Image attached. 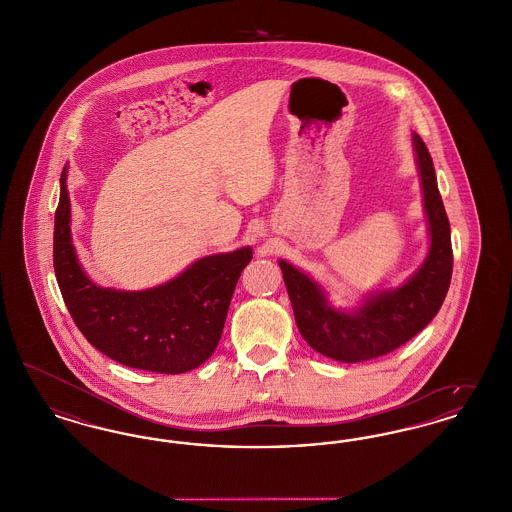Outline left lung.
<instances>
[{
  "instance_id": "1",
  "label": "left lung",
  "mask_w": 512,
  "mask_h": 512,
  "mask_svg": "<svg viewBox=\"0 0 512 512\" xmlns=\"http://www.w3.org/2000/svg\"><path fill=\"white\" fill-rule=\"evenodd\" d=\"M420 172L430 251L422 267L399 288L372 293L353 311L328 305L326 293L313 278L286 261H278L292 301L297 328L324 357L341 363H363L388 355L414 338L438 315L453 272L451 228L441 201L430 151L413 136Z\"/></svg>"
}]
</instances>
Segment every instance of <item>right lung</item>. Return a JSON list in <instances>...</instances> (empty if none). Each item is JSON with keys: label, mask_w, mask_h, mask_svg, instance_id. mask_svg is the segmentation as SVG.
<instances>
[{"label": "right lung", "mask_w": 512, "mask_h": 512, "mask_svg": "<svg viewBox=\"0 0 512 512\" xmlns=\"http://www.w3.org/2000/svg\"><path fill=\"white\" fill-rule=\"evenodd\" d=\"M251 247L195 261L169 282L122 292L99 288L80 267L71 240L67 167L53 228V268L74 324L109 359L149 372L182 374L203 365L219 345L230 299Z\"/></svg>", "instance_id": "1"}]
</instances>
